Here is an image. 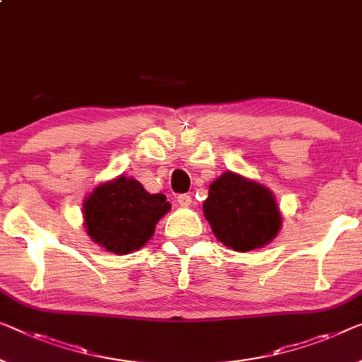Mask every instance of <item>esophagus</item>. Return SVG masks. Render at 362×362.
<instances>
[{
    "mask_svg": "<svg viewBox=\"0 0 362 362\" xmlns=\"http://www.w3.org/2000/svg\"><path fill=\"white\" fill-rule=\"evenodd\" d=\"M177 202H179L180 206L187 208V206H190V204H192V197L188 195V193H182V195L177 197Z\"/></svg>",
    "mask_w": 362,
    "mask_h": 362,
    "instance_id": "34e87169",
    "label": "esophagus"
}]
</instances>
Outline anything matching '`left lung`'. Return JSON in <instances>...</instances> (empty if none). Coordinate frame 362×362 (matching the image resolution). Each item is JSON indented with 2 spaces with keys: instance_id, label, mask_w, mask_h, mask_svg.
<instances>
[{
  "instance_id": "8db88e82",
  "label": "left lung",
  "mask_w": 362,
  "mask_h": 362,
  "mask_svg": "<svg viewBox=\"0 0 362 362\" xmlns=\"http://www.w3.org/2000/svg\"><path fill=\"white\" fill-rule=\"evenodd\" d=\"M203 211L218 240L235 252L260 249L281 226L269 190L234 172H226L209 185Z\"/></svg>"
}]
</instances>
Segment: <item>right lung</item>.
Returning <instances> with one entry per match:
<instances>
[{
	"label": "right lung",
	"mask_w": 362,
	"mask_h": 362,
	"mask_svg": "<svg viewBox=\"0 0 362 362\" xmlns=\"http://www.w3.org/2000/svg\"><path fill=\"white\" fill-rule=\"evenodd\" d=\"M169 209L164 195H151L138 180L118 177L86 199L84 224L95 244L125 255L146 244Z\"/></svg>",
	"instance_id": "add662e5"
}]
</instances>
